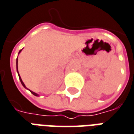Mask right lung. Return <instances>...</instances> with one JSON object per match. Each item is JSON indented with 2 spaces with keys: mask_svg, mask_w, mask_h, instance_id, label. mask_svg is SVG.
Here are the masks:
<instances>
[{
  "mask_svg": "<svg viewBox=\"0 0 134 134\" xmlns=\"http://www.w3.org/2000/svg\"><path fill=\"white\" fill-rule=\"evenodd\" d=\"M21 51H22V50H20V51H19V53H20V52H21ZM17 63H18V59H17V62H16V65H17V73H18V76H19V80H20V81H21V83H22V86H24V88H26V86H25V85H24V82L22 81V79H21V77H20V76H19V72H18V66H17ZM29 91H30V90H29ZM30 92H31V93H32V94L34 95V96H38V95L37 93H34V92L31 91H30Z\"/></svg>",
  "mask_w": 134,
  "mask_h": 134,
  "instance_id": "1",
  "label": "right lung"
}]
</instances>
